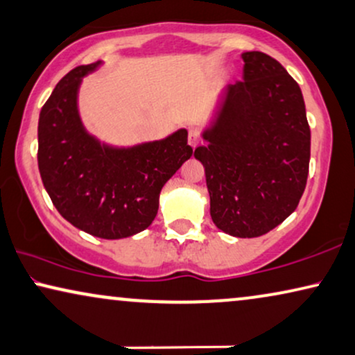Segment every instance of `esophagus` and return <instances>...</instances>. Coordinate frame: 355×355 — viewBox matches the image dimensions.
Listing matches in <instances>:
<instances>
[{"instance_id":"esophagus-1","label":"esophagus","mask_w":355,"mask_h":355,"mask_svg":"<svg viewBox=\"0 0 355 355\" xmlns=\"http://www.w3.org/2000/svg\"><path fill=\"white\" fill-rule=\"evenodd\" d=\"M187 140H189V145L194 146V148H196V146L200 144V132L197 130V128H189Z\"/></svg>"}]
</instances>
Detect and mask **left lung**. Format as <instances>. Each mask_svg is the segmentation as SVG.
Returning <instances> with one entry per match:
<instances>
[{"label":"left lung","instance_id":"obj_1","mask_svg":"<svg viewBox=\"0 0 355 355\" xmlns=\"http://www.w3.org/2000/svg\"><path fill=\"white\" fill-rule=\"evenodd\" d=\"M243 80L228 86L204 164L210 215L225 233L256 238L297 209L310 166V125L298 83L277 60L243 53Z\"/></svg>","mask_w":355,"mask_h":355}]
</instances>
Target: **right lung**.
<instances>
[{"label": "right lung", "mask_w": 355, "mask_h": 355, "mask_svg": "<svg viewBox=\"0 0 355 355\" xmlns=\"http://www.w3.org/2000/svg\"><path fill=\"white\" fill-rule=\"evenodd\" d=\"M94 68L76 67L55 86L40 110L37 161L63 218L93 236L119 239L150 227L161 189L192 148L186 130L130 150L101 146L81 127L76 109L81 76Z\"/></svg>", "instance_id": "right-lung-1"}]
</instances>
